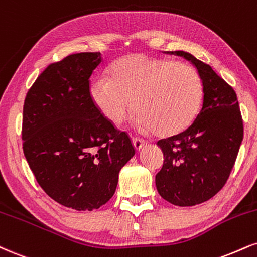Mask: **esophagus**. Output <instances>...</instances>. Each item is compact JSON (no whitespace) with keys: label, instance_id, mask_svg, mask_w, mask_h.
<instances>
[{"label":"esophagus","instance_id":"obj_1","mask_svg":"<svg viewBox=\"0 0 257 257\" xmlns=\"http://www.w3.org/2000/svg\"><path fill=\"white\" fill-rule=\"evenodd\" d=\"M133 145H134L135 150L140 151L141 148L146 145V141L142 140V139H139V138H133Z\"/></svg>","mask_w":257,"mask_h":257}]
</instances>
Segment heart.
I'll list each match as a JSON object with an SVG mask.
<instances>
[{
    "label": "heart",
    "instance_id": "1",
    "mask_svg": "<svg viewBox=\"0 0 257 257\" xmlns=\"http://www.w3.org/2000/svg\"><path fill=\"white\" fill-rule=\"evenodd\" d=\"M109 75L92 80L88 93L112 124H122L134 106L140 128L169 137L185 131L199 113L203 85L189 64L133 54L113 62Z\"/></svg>",
    "mask_w": 257,
    "mask_h": 257
}]
</instances>
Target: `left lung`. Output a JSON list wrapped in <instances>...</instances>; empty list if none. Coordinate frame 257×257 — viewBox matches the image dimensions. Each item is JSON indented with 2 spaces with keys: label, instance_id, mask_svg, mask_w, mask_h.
<instances>
[{
  "label": "left lung",
  "instance_id": "8db88e82",
  "mask_svg": "<svg viewBox=\"0 0 257 257\" xmlns=\"http://www.w3.org/2000/svg\"><path fill=\"white\" fill-rule=\"evenodd\" d=\"M190 61L203 85L202 109L189 128L159 140L163 168L156 176L159 195L175 206L212 199L226 183L243 140L237 94L211 66L189 52L168 51Z\"/></svg>",
  "mask_w": 257,
  "mask_h": 257
}]
</instances>
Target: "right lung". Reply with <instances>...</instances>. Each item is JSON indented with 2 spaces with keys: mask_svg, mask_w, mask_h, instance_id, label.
I'll list each match as a JSON object with an SVG mask.
<instances>
[{
  "mask_svg": "<svg viewBox=\"0 0 257 257\" xmlns=\"http://www.w3.org/2000/svg\"><path fill=\"white\" fill-rule=\"evenodd\" d=\"M100 52H80L55 62L27 92L23 148L42 189L60 205L92 211L116 191L120 169L135 148L89 98V78Z\"/></svg>",
  "mask_w": 257,
  "mask_h": 257,
  "instance_id": "1",
  "label": "right lung"
}]
</instances>
